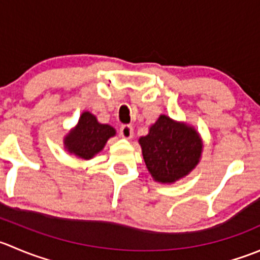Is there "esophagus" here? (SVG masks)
Here are the masks:
<instances>
[{"label":"esophagus","instance_id":"1","mask_svg":"<svg viewBox=\"0 0 260 260\" xmlns=\"http://www.w3.org/2000/svg\"><path fill=\"white\" fill-rule=\"evenodd\" d=\"M119 135H120V137L125 138V140H129V138H132V136H133L132 125H129V124L122 125V127H120V131H119Z\"/></svg>","mask_w":260,"mask_h":260}]
</instances>
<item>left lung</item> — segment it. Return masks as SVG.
Returning <instances> with one entry per match:
<instances>
[{"label":"left lung","mask_w":260,"mask_h":260,"mask_svg":"<svg viewBox=\"0 0 260 260\" xmlns=\"http://www.w3.org/2000/svg\"><path fill=\"white\" fill-rule=\"evenodd\" d=\"M146 166L155 180L173 183L200 161L202 142L193 128L160 115L150 133L140 138Z\"/></svg>","instance_id":"1"}]
</instances>
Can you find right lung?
Masks as SVG:
<instances>
[{
  "instance_id": "1",
  "label": "right lung",
  "mask_w": 260,
  "mask_h": 260,
  "mask_svg": "<svg viewBox=\"0 0 260 260\" xmlns=\"http://www.w3.org/2000/svg\"><path fill=\"white\" fill-rule=\"evenodd\" d=\"M115 135V129L102 124L91 113H82L77 127L64 140L66 148L79 157L89 160L104 148L105 143Z\"/></svg>"
}]
</instances>
